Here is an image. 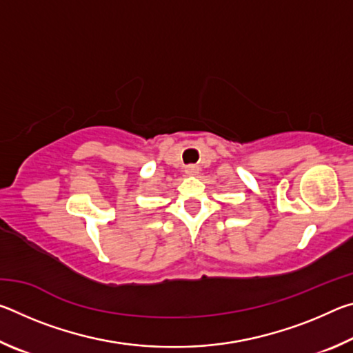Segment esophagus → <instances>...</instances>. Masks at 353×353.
Wrapping results in <instances>:
<instances>
[{
    "instance_id": "34e87169",
    "label": "esophagus",
    "mask_w": 353,
    "mask_h": 353,
    "mask_svg": "<svg viewBox=\"0 0 353 353\" xmlns=\"http://www.w3.org/2000/svg\"><path fill=\"white\" fill-rule=\"evenodd\" d=\"M199 172V168L198 166H194V165H188V166H185V174L187 176H196Z\"/></svg>"
}]
</instances>
